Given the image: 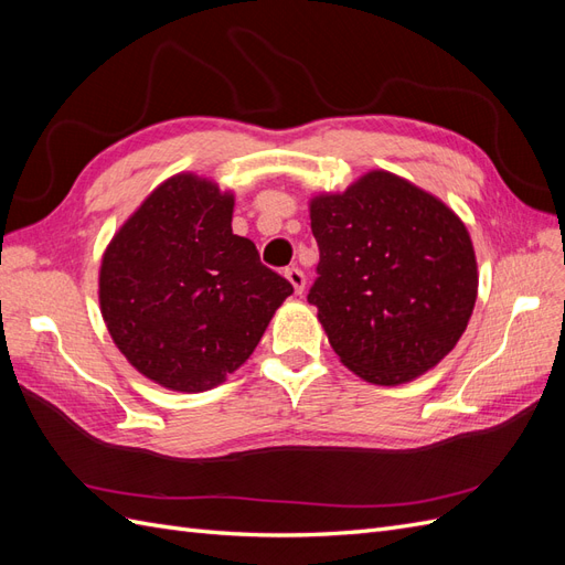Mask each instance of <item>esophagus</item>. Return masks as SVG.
I'll return each instance as SVG.
<instances>
[{
  "label": "esophagus",
  "mask_w": 565,
  "mask_h": 565,
  "mask_svg": "<svg viewBox=\"0 0 565 565\" xmlns=\"http://www.w3.org/2000/svg\"><path fill=\"white\" fill-rule=\"evenodd\" d=\"M285 278L292 282V287H295V292L297 295H301L303 292V287H306V276H303V270L301 268H297V266H292V268H287L285 270Z\"/></svg>",
  "instance_id": "obj_1"
}]
</instances>
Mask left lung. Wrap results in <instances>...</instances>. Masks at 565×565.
I'll return each mask as SVG.
<instances>
[{
  "instance_id": "left-lung-1",
  "label": "left lung",
  "mask_w": 565,
  "mask_h": 565,
  "mask_svg": "<svg viewBox=\"0 0 565 565\" xmlns=\"http://www.w3.org/2000/svg\"><path fill=\"white\" fill-rule=\"evenodd\" d=\"M311 231L320 262L309 301L358 377L403 384L455 349L478 273L467 226L438 198L380 169L313 198Z\"/></svg>"
}]
</instances>
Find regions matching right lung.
Segmentation results:
<instances>
[{"label": "right lung", "mask_w": 565, "mask_h": 565, "mask_svg": "<svg viewBox=\"0 0 565 565\" xmlns=\"http://www.w3.org/2000/svg\"><path fill=\"white\" fill-rule=\"evenodd\" d=\"M231 221V193L177 174L127 218L100 262L98 301L113 341L164 388L224 382L295 292Z\"/></svg>", "instance_id": "add662e5"}]
</instances>
